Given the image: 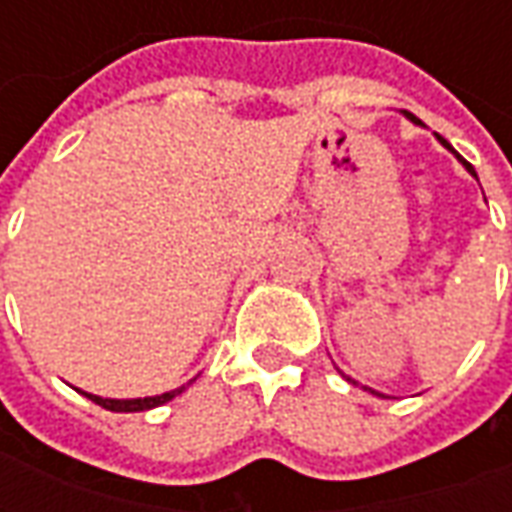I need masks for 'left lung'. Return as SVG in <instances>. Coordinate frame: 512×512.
Returning <instances> with one entry per match:
<instances>
[{
  "label": "left lung",
  "instance_id": "1",
  "mask_svg": "<svg viewBox=\"0 0 512 512\" xmlns=\"http://www.w3.org/2000/svg\"><path fill=\"white\" fill-rule=\"evenodd\" d=\"M403 115H406L408 120H411V123H417V126H422V123H419L417 117L411 115V112H403ZM436 139H439L441 145L447 147V150H450V153H455V150H452V145H450V142H447V139H444V136H439V134H436ZM455 158H458V161H461L463 167L469 169V172H472L474 178H477V172H474V167H472V164H469V161H466V158H461V156H458V153H455ZM343 378H345V381H351V384H356L354 378H348V376H345V373H343ZM362 389H367V392H373V395H378V397H384V395H381V392H376V389H370V386H362Z\"/></svg>",
  "mask_w": 512,
  "mask_h": 512
}]
</instances>
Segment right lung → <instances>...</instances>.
<instances>
[{
  "label": "right lung",
  "mask_w": 512,
  "mask_h": 512,
  "mask_svg": "<svg viewBox=\"0 0 512 512\" xmlns=\"http://www.w3.org/2000/svg\"><path fill=\"white\" fill-rule=\"evenodd\" d=\"M191 384V381H189ZM186 384V386H189ZM186 386H178V389H169V392H164V395H156V397H134V400H115V397H98V395H90V392H82L84 397H90L93 403H98L101 408H106V411H147V408H156V406H164V403H169L172 397L180 395Z\"/></svg>",
  "instance_id": "1"
}]
</instances>
